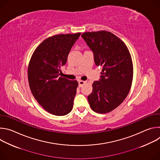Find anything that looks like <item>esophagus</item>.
<instances>
[{
  "label": "esophagus",
  "mask_w": 160,
  "mask_h": 160,
  "mask_svg": "<svg viewBox=\"0 0 160 160\" xmlns=\"http://www.w3.org/2000/svg\"><path fill=\"white\" fill-rule=\"evenodd\" d=\"M85 83H86V81L79 80V81H78V86H79L80 87H82Z\"/></svg>",
  "instance_id": "obj_1"
}]
</instances>
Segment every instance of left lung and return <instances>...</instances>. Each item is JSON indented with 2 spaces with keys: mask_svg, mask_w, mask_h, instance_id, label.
Listing matches in <instances>:
<instances>
[{
  "mask_svg": "<svg viewBox=\"0 0 160 160\" xmlns=\"http://www.w3.org/2000/svg\"><path fill=\"white\" fill-rule=\"evenodd\" d=\"M82 37L92 51L96 65L102 67L98 81L88 96L90 108L106 113L117 108L127 96L132 82L133 64L126 45L106 31L86 32Z\"/></svg>",
  "mask_w": 160,
  "mask_h": 160,
  "instance_id": "left-lung-1",
  "label": "left lung"
}]
</instances>
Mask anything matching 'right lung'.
Instances as JSON below:
<instances>
[{
    "instance_id": "obj_1",
    "label": "right lung",
    "mask_w": 160,
    "mask_h": 160,
    "mask_svg": "<svg viewBox=\"0 0 160 160\" xmlns=\"http://www.w3.org/2000/svg\"><path fill=\"white\" fill-rule=\"evenodd\" d=\"M80 34H60L45 39L35 49L29 63L31 92L38 104L54 115H66L73 106L78 83L59 75Z\"/></svg>"
}]
</instances>
